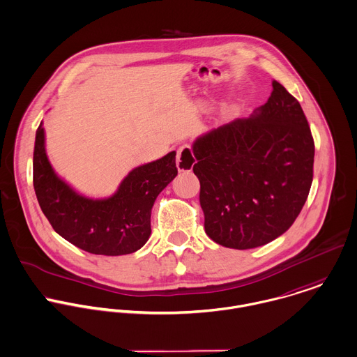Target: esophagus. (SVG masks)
Wrapping results in <instances>:
<instances>
[{"mask_svg": "<svg viewBox=\"0 0 357 357\" xmlns=\"http://www.w3.org/2000/svg\"><path fill=\"white\" fill-rule=\"evenodd\" d=\"M196 162V157L193 154L190 144H182L178 149L176 154V167L179 171H190Z\"/></svg>", "mask_w": 357, "mask_h": 357, "instance_id": "esophagus-1", "label": "esophagus"}]
</instances>
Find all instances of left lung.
I'll list each match as a JSON object with an SVG mask.
<instances>
[{"instance_id": "obj_1", "label": "left lung", "mask_w": 357, "mask_h": 357, "mask_svg": "<svg viewBox=\"0 0 357 357\" xmlns=\"http://www.w3.org/2000/svg\"><path fill=\"white\" fill-rule=\"evenodd\" d=\"M268 102L193 144L204 229L215 243L255 248L282 236L313 181L314 142L299 102L276 79Z\"/></svg>"}]
</instances>
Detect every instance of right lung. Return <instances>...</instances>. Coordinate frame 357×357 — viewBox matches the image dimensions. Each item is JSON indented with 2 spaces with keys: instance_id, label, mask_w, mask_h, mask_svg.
I'll list each match as a JSON object with an SVG mask.
<instances>
[{
  "instance_id": "add662e5",
  "label": "right lung",
  "mask_w": 357,
  "mask_h": 357,
  "mask_svg": "<svg viewBox=\"0 0 357 357\" xmlns=\"http://www.w3.org/2000/svg\"><path fill=\"white\" fill-rule=\"evenodd\" d=\"M40 124L33 154V185L38 204L54 230L95 255H126L142 248L151 233L150 215L160 192L178 175L175 151L132 169L109 199L75 193L54 172Z\"/></svg>"
}]
</instances>
